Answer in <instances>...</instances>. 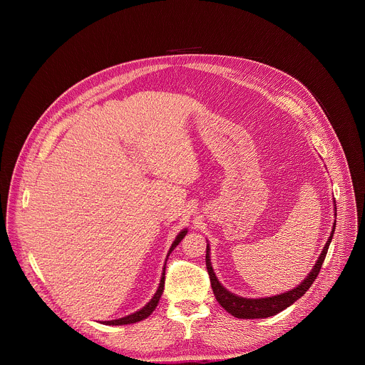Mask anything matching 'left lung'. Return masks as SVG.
<instances>
[{
  "instance_id": "8db88e82",
  "label": "left lung",
  "mask_w": 365,
  "mask_h": 365,
  "mask_svg": "<svg viewBox=\"0 0 365 365\" xmlns=\"http://www.w3.org/2000/svg\"><path fill=\"white\" fill-rule=\"evenodd\" d=\"M334 206L336 211V205L334 200ZM336 215V214H335ZM335 222L332 225V231L331 235L319 255V258L317 259L315 266L312 267V270L309 272V274L304 277V280H302L300 284H297L294 289L276 294V296H269V297H257V299H250V297H242V296H237L234 293H231L230 290H227L218 280L212 264H211V248L210 244H206V269H207V274H210L211 279V286L214 290V294L218 300V303L231 314L232 317L238 318V319H263V318H270L277 315L279 312L284 310L286 307H289L290 304H293L297 299H300L312 286V283L315 282V279L318 277L324 259L327 257L329 244L332 241L334 232H335Z\"/></svg>"
}]
</instances>
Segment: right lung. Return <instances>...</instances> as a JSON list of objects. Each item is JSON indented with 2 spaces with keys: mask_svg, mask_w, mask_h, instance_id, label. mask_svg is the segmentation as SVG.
Returning a JSON list of instances; mask_svg holds the SVG:
<instances>
[{
  "mask_svg": "<svg viewBox=\"0 0 365 365\" xmlns=\"http://www.w3.org/2000/svg\"><path fill=\"white\" fill-rule=\"evenodd\" d=\"M186 234H187V228L182 230V231L178 234V237L175 238V241H173V244H172V247H170V250H169V252H168L166 262H168V258H169L170 252L179 245V242L185 238ZM165 270H166V264L163 266V273H162V279H160L159 287H158V290H155L154 296L150 299V302H148L145 306H143L140 310L134 312V314H131V315H128V317H124V318H120V319H114V321H106V322H102V324L113 325V327H117V325H130V324L140 322V321L145 319L147 317H150V315L153 314V310L155 309V306L159 304V300H160V297H162V294H163V290H165Z\"/></svg>",
  "mask_w": 365,
  "mask_h": 365,
  "instance_id": "obj_1",
  "label": "right lung"
}]
</instances>
